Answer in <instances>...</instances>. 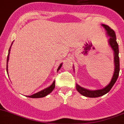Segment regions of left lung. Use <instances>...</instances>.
Returning <instances> with one entry per match:
<instances>
[{
  "mask_svg": "<svg viewBox=\"0 0 124 124\" xmlns=\"http://www.w3.org/2000/svg\"><path fill=\"white\" fill-rule=\"evenodd\" d=\"M106 31V34L109 37L108 39V43L109 46H111L112 49L114 51V72L113 76H112V79H111L110 83L108 85L104 88L101 90H90L86 89L85 88L80 86L77 83L76 84V88L77 90L80 93L81 95L84 96L86 97H89V98H98V97L104 95L105 94L108 93L112 87L113 86L116 81L117 80V78L119 77V70H120V62H119V46L116 41V36L115 33L114 31L108 25L102 24H101ZM74 69V68H73Z\"/></svg>",
  "mask_w": 124,
  "mask_h": 124,
  "instance_id": "1",
  "label": "left lung"
}]
</instances>
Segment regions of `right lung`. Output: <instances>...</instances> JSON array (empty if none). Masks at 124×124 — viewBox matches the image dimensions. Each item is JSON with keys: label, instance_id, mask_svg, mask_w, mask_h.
Masks as SVG:
<instances>
[{"label": "right lung", "instance_id": "1", "mask_svg": "<svg viewBox=\"0 0 124 124\" xmlns=\"http://www.w3.org/2000/svg\"><path fill=\"white\" fill-rule=\"evenodd\" d=\"M12 44H13V43H12V44H11V46H12ZM11 46L10 47L9 50H8V56H7V72H8V60H9V54H10V51ZM62 65V63H61V64H60L59 67H58L57 70V72L60 70V69L61 68ZM54 88H55V81H53V83H52V85H51L49 86L46 88L44 89V90H41V91L36 93H35V94H33V95L27 96L29 97V98H43V97L46 96L47 95H48L49 94H50V93H51L53 90H54Z\"/></svg>", "mask_w": 124, "mask_h": 124}]
</instances>
